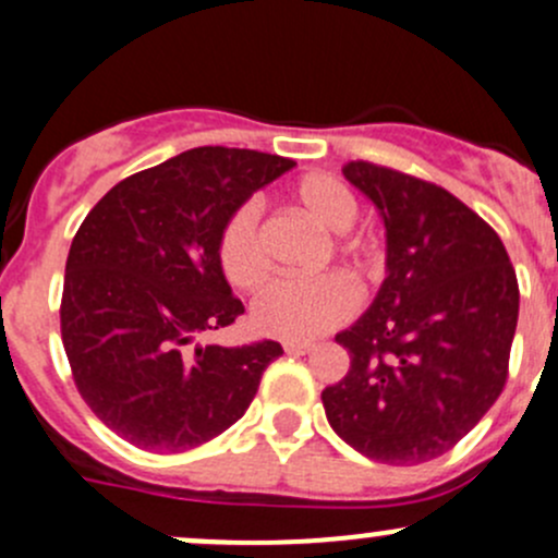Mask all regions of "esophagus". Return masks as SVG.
Listing matches in <instances>:
<instances>
[{
	"label": "esophagus",
	"instance_id": "esophagus-1",
	"mask_svg": "<svg viewBox=\"0 0 558 558\" xmlns=\"http://www.w3.org/2000/svg\"><path fill=\"white\" fill-rule=\"evenodd\" d=\"M313 342H283V351L286 353H294V356H302V353H311L313 351Z\"/></svg>",
	"mask_w": 558,
	"mask_h": 558
}]
</instances>
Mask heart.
I'll list each match as a JSON object with an SVG mask.
<instances>
[{"label":"heart","mask_w":558,"mask_h":558,"mask_svg":"<svg viewBox=\"0 0 558 558\" xmlns=\"http://www.w3.org/2000/svg\"><path fill=\"white\" fill-rule=\"evenodd\" d=\"M300 213L324 232H345L356 221L359 202L340 178L329 172L302 174L289 191ZM331 251L351 258L362 272L367 267V245L362 240H331ZM218 262L229 283L240 291H256L269 275L262 238V213L253 202L240 205L227 218L218 238ZM359 294L345 275H320L315 280H278L253 302L251 320L262 335L280 340H313L326 335L356 311Z\"/></svg>","instance_id":"b5f03b06"}]
</instances>
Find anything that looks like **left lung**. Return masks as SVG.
<instances>
[{"label":"left lung","mask_w":558,"mask_h":558,"mask_svg":"<svg viewBox=\"0 0 558 558\" xmlns=\"http://www.w3.org/2000/svg\"><path fill=\"white\" fill-rule=\"evenodd\" d=\"M342 174L384 216L388 275L335 337L351 369L320 399L359 453L421 464L451 451L502 393L519 280L499 234L451 191L373 161Z\"/></svg>","instance_id":"obj_1"}]
</instances>
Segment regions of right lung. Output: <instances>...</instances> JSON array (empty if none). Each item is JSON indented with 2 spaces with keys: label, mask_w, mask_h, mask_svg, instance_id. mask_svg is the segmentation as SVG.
Returning <instances> with one entry per match:
<instances>
[{
  "label": "right lung",
  "mask_w": 558,
  "mask_h": 558,
  "mask_svg": "<svg viewBox=\"0 0 558 558\" xmlns=\"http://www.w3.org/2000/svg\"><path fill=\"white\" fill-rule=\"evenodd\" d=\"M294 165L223 145L185 150L112 185L77 229L61 342L83 402L132 446L180 453L218 437L283 353L272 340L199 348L194 337L245 313L218 238L253 191Z\"/></svg>",
  "instance_id": "obj_1"
}]
</instances>
